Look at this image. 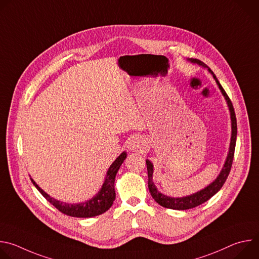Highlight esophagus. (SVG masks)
I'll return each mask as SVG.
<instances>
[{"mask_svg": "<svg viewBox=\"0 0 259 259\" xmlns=\"http://www.w3.org/2000/svg\"><path fill=\"white\" fill-rule=\"evenodd\" d=\"M146 149V142L142 136L134 135L128 141V150L135 153H142Z\"/></svg>", "mask_w": 259, "mask_h": 259, "instance_id": "1", "label": "esophagus"}]
</instances>
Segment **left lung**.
Listing matches in <instances>:
<instances>
[{
  "label": "left lung",
  "mask_w": 259,
  "mask_h": 259,
  "mask_svg": "<svg viewBox=\"0 0 259 259\" xmlns=\"http://www.w3.org/2000/svg\"><path fill=\"white\" fill-rule=\"evenodd\" d=\"M188 61L194 63V64H198L204 68H207L208 71L211 73L212 77L214 78L221 94L224 95L229 110H230V115H231V126H232V134H231V142H230V147H229V153L226 159V162L221 168L219 174L217 175V177L207 186L206 188L198 191L197 193H194L192 195L186 196V197H178V198H174V197H169L166 196L164 194H162L161 192H159V190L157 189V187L155 186V182L153 180V176H154V165L150 160H145L146 162V168H147V176H149V190L150 193L152 195V197L154 198V200L161 206L165 207V208H169V209H173V210H187V209H191V208H195L205 202H207L209 199H211L216 193H218V191L223 188V186L225 184L231 168H232V164H233V160H234V153H235V147H236V140H237V119H236V114L234 110V106L232 101L230 100L228 94L226 93V91L224 90V88L221 87L220 83L218 82L216 76L213 73V71L201 60L196 59V58H188Z\"/></svg>",
  "instance_id": "8db88e82"
}]
</instances>
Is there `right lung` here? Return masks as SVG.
Wrapping results in <instances>:
<instances>
[{
  "label": "right lung",
  "mask_w": 259,
  "mask_h": 259,
  "mask_svg": "<svg viewBox=\"0 0 259 259\" xmlns=\"http://www.w3.org/2000/svg\"><path fill=\"white\" fill-rule=\"evenodd\" d=\"M126 158H127V153L123 152L113 162V164L109 166L108 170L106 171L104 181L102 183L99 192L90 200H87L86 202H82V203L71 204V203L58 201L50 197L46 192H44L31 177H30V180L33 183V186L36 188V190L43 195V197L63 214L72 216V217H80V218L94 217L104 213L112 207L116 199V191H115L116 175Z\"/></svg>",
  "instance_id": "1"
}]
</instances>
